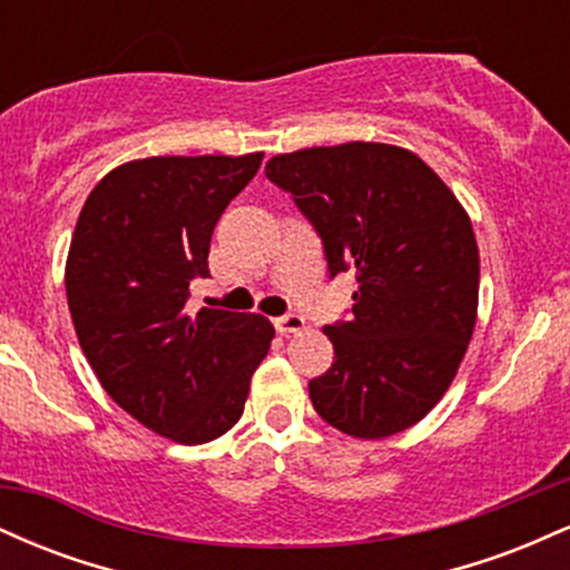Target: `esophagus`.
<instances>
[{
  "label": "esophagus",
  "instance_id": "1",
  "mask_svg": "<svg viewBox=\"0 0 570 570\" xmlns=\"http://www.w3.org/2000/svg\"><path fill=\"white\" fill-rule=\"evenodd\" d=\"M276 330L281 335H297V332L305 330V318L297 316V313H286V316L276 318Z\"/></svg>",
  "mask_w": 570,
  "mask_h": 570
}]
</instances>
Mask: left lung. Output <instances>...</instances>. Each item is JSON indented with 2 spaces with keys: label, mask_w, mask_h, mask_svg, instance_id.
Returning <instances> with one entry per match:
<instances>
[{
  "label": "left lung",
  "mask_w": 570,
  "mask_h": 570,
  "mask_svg": "<svg viewBox=\"0 0 570 570\" xmlns=\"http://www.w3.org/2000/svg\"><path fill=\"white\" fill-rule=\"evenodd\" d=\"M265 174L322 235L330 276L358 281L351 322L324 326L335 362L307 383L313 407L356 440L415 426L453 383L476 324L480 252L466 208L394 144L297 149Z\"/></svg>",
  "instance_id": "left-lung-1"
}]
</instances>
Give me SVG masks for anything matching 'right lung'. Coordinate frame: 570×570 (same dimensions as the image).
Instances as JSON below:
<instances>
[{
    "label": "right lung",
    "instance_id": "1",
    "mask_svg": "<svg viewBox=\"0 0 570 570\" xmlns=\"http://www.w3.org/2000/svg\"><path fill=\"white\" fill-rule=\"evenodd\" d=\"M259 163L263 153L122 163L90 189L71 235L63 281L85 358L130 417L179 444L240 421L276 335L257 313L185 311L222 212Z\"/></svg>",
    "mask_w": 570,
    "mask_h": 570
}]
</instances>
